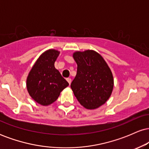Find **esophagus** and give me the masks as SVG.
<instances>
[{
    "instance_id": "obj_1",
    "label": "esophagus",
    "mask_w": 149,
    "mask_h": 149,
    "mask_svg": "<svg viewBox=\"0 0 149 149\" xmlns=\"http://www.w3.org/2000/svg\"><path fill=\"white\" fill-rule=\"evenodd\" d=\"M66 80H67V82H68V83H69V85L71 84V78H66Z\"/></svg>"
}]
</instances>
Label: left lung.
<instances>
[{
	"label": "left lung",
	"mask_w": 149,
	"mask_h": 149,
	"mask_svg": "<svg viewBox=\"0 0 149 149\" xmlns=\"http://www.w3.org/2000/svg\"><path fill=\"white\" fill-rule=\"evenodd\" d=\"M77 73L71 84L79 103L89 110L96 109L107 102L113 89V77L101 54L92 49L73 52Z\"/></svg>",
	"instance_id": "left-lung-1"
}]
</instances>
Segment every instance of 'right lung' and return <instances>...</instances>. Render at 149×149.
I'll use <instances>...</instances> for the list:
<instances>
[{"mask_svg":"<svg viewBox=\"0 0 149 149\" xmlns=\"http://www.w3.org/2000/svg\"><path fill=\"white\" fill-rule=\"evenodd\" d=\"M60 54L54 49L42 53L29 73L26 88L33 100L42 106L55 102L69 83L54 67V62Z\"/></svg>","mask_w":149,"mask_h":149,"instance_id":"right-lung-1","label":"right lung"}]
</instances>
